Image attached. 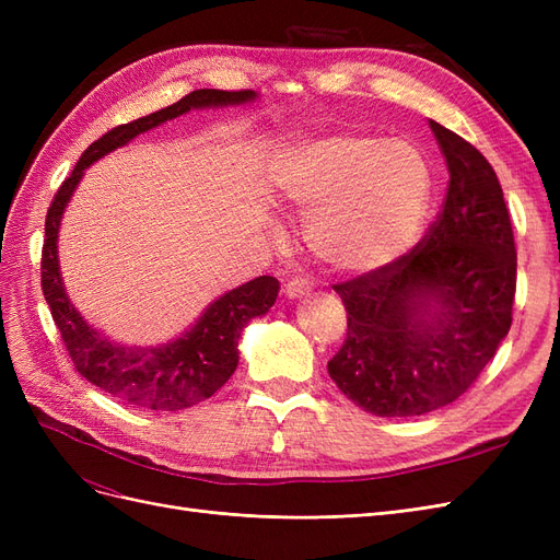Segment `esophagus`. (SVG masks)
Returning <instances> with one entry per match:
<instances>
[{"instance_id": "34e87169", "label": "esophagus", "mask_w": 560, "mask_h": 560, "mask_svg": "<svg viewBox=\"0 0 560 560\" xmlns=\"http://www.w3.org/2000/svg\"><path fill=\"white\" fill-rule=\"evenodd\" d=\"M284 296L287 299H301V296H308L313 292V282L306 278H294L284 284Z\"/></svg>"}]
</instances>
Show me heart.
Returning <instances> with one entry per match:
<instances>
[{"label": "heart", "instance_id": "1", "mask_svg": "<svg viewBox=\"0 0 560 560\" xmlns=\"http://www.w3.org/2000/svg\"><path fill=\"white\" fill-rule=\"evenodd\" d=\"M280 196L308 219V245L336 273L369 276L418 243L434 191L425 151L376 132H327L276 163Z\"/></svg>", "mask_w": 560, "mask_h": 560}]
</instances>
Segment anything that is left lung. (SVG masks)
<instances>
[{
  "label": "left lung",
  "mask_w": 560,
  "mask_h": 560,
  "mask_svg": "<svg viewBox=\"0 0 560 560\" xmlns=\"http://www.w3.org/2000/svg\"><path fill=\"white\" fill-rule=\"evenodd\" d=\"M430 128L451 177L436 222L397 264L334 284L348 336L329 376L381 418L455 401L512 327L516 247L498 175L460 135L436 121Z\"/></svg>",
  "instance_id": "left-lung-1"
}]
</instances>
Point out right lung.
I'll return each mask as SVG.
<instances>
[{
    "label": "right lung",
    "mask_w": 560,
    "mask_h": 560,
    "mask_svg": "<svg viewBox=\"0 0 560 560\" xmlns=\"http://www.w3.org/2000/svg\"><path fill=\"white\" fill-rule=\"evenodd\" d=\"M254 91L200 89L179 103L159 109L124 126H116L83 151L72 175L62 182L46 214V241L42 249V290L56 327L79 374L105 393L151 411H182L212 397L238 366V341L252 317L270 311L280 282L270 276L254 278L214 299L182 336L163 346L116 343L93 329L65 292L58 261V231L67 202L83 177V171L109 151L126 147L138 135L156 128L191 109L235 107L254 103Z\"/></svg>",
    "instance_id": "1"
}]
</instances>
